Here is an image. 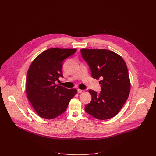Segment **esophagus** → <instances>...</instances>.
I'll return each mask as SVG.
<instances>
[{
  "instance_id": "1",
  "label": "esophagus",
  "mask_w": 156,
  "mask_h": 156,
  "mask_svg": "<svg viewBox=\"0 0 156 156\" xmlns=\"http://www.w3.org/2000/svg\"><path fill=\"white\" fill-rule=\"evenodd\" d=\"M77 92L79 93H83L85 92L84 90H82V89H77Z\"/></svg>"
}]
</instances>
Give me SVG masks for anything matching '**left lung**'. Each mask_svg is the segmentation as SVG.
<instances>
[{
	"mask_svg": "<svg viewBox=\"0 0 156 156\" xmlns=\"http://www.w3.org/2000/svg\"><path fill=\"white\" fill-rule=\"evenodd\" d=\"M88 63L94 79L99 82V94L91 89V101L85 110L90 115L100 119H110L116 115L127 101L130 91V80L127 65L118 54L107 49L80 50Z\"/></svg>",
	"mask_w": 156,
	"mask_h": 156,
	"instance_id": "obj_1",
	"label": "left lung"
}]
</instances>
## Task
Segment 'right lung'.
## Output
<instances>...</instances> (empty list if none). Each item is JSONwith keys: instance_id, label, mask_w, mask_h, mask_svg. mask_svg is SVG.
Wrapping results in <instances>:
<instances>
[{"instance_id": "obj_1", "label": "right lung", "mask_w": 156, "mask_h": 156, "mask_svg": "<svg viewBox=\"0 0 156 156\" xmlns=\"http://www.w3.org/2000/svg\"><path fill=\"white\" fill-rule=\"evenodd\" d=\"M76 48H51L38 55L31 63L26 76V96L41 118L54 119L67 109L76 89H67L55 82L63 77L62 62Z\"/></svg>"}]
</instances>
